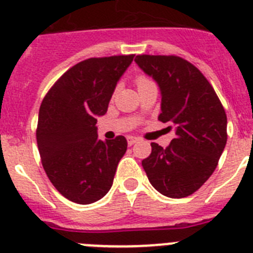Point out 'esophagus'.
<instances>
[{"label":"esophagus","mask_w":253,"mask_h":253,"mask_svg":"<svg viewBox=\"0 0 253 253\" xmlns=\"http://www.w3.org/2000/svg\"><path fill=\"white\" fill-rule=\"evenodd\" d=\"M126 141H128L129 146H133V144L137 143V142H138V138L133 137V135H128V137H126Z\"/></svg>","instance_id":"34e87169"}]
</instances>
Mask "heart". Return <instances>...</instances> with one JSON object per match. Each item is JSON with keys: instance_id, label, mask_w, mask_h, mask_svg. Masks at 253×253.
Instances as JSON below:
<instances>
[{"instance_id": "heart-1", "label": "heart", "mask_w": 253, "mask_h": 253, "mask_svg": "<svg viewBox=\"0 0 253 253\" xmlns=\"http://www.w3.org/2000/svg\"><path fill=\"white\" fill-rule=\"evenodd\" d=\"M151 79H148L147 77H143V75H139L135 79V83H137V87H141V85H144V84L150 83Z\"/></svg>"}]
</instances>
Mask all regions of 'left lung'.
I'll list each match as a JSON object with an SVG mask.
<instances>
[{"label":"left lung","mask_w":253,"mask_h":253,"mask_svg":"<svg viewBox=\"0 0 253 253\" xmlns=\"http://www.w3.org/2000/svg\"><path fill=\"white\" fill-rule=\"evenodd\" d=\"M134 61L159 84V120L175 126V138L168 147L151 143V155L142 166L161 194L191 196L210 178L225 148V110L205 75L187 60L174 55H138Z\"/></svg>","instance_id":"obj_1"}]
</instances>
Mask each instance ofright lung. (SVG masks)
I'll return each instance as SVG.
<instances>
[{"label":"right lung","mask_w":253,"mask_h":253,"mask_svg":"<svg viewBox=\"0 0 253 253\" xmlns=\"http://www.w3.org/2000/svg\"><path fill=\"white\" fill-rule=\"evenodd\" d=\"M134 55L92 57L61 75L43 98L37 144L47 176L65 198L93 204L111 188L128 142L101 141L97 116L105 115L116 83Z\"/></svg>","instance_id":"right-lung-1"}]
</instances>
